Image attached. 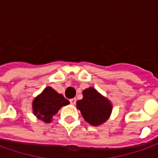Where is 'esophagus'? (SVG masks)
<instances>
[{
	"instance_id": "obj_1",
	"label": "esophagus",
	"mask_w": 158,
	"mask_h": 158,
	"mask_svg": "<svg viewBox=\"0 0 158 158\" xmlns=\"http://www.w3.org/2000/svg\"><path fill=\"white\" fill-rule=\"evenodd\" d=\"M70 102H71V104H72V105H75V103H76V99H75V98H73V99H71V100H70Z\"/></svg>"
}]
</instances>
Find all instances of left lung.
I'll return each mask as SVG.
<instances>
[{
	"instance_id": "obj_1",
	"label": "left lung",
	"mask_w": 158,
	"mask_h": 158,
	"mask_svg": "<svg viewBox=\"0 0 158 158\" xmlns=\"http://www.w3.org/2000/svg\"><path fill=\"white\" fill-rule=\"evenodd\" d=\"M82 94L83 99L77 101V108L85 121L92 126L106 123L113 110L111 101L92 86L85 89Z\"/></svg>"
}]
</instances>
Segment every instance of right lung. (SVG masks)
<instances>
[{
	"instance_id": "obj_1",
	"label": "right lung",
	"mask_w": 158,
	"mask_h": 158,
	"mask_svg": "<svg viewBox=\"0 0 158 158\" xmlns=\"http://www.w3.org/2000/svg\"><path fill=\"white\" fill-rule=\"evenodd\" d=\"M69 103L68 100L62 94H58L51 86H46L32 101V110L38 120L50 123L59 109Z\"/></svg>"
}]
</instances>
